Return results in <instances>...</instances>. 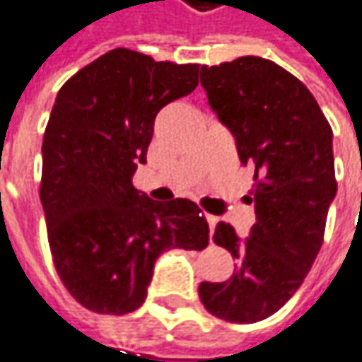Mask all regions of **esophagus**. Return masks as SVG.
I'll use <instances>...</instances> for the list:
<instances>
[{
  "label": "esophagus",
  "mask_w": 362,
  "mask_h": 362,
  "mask_svg": "<svg viewBox=\"0 0 362 362\" xmlns=\"http://www.w3.org/2000/svg\"><path fill=\"white\" fill-rule=\"evenodd\" d=\"M206 220H208L209 232H214V228H216V224H218V218H216V216H211V214H206Z\"/></svg>",
  "instance_id": "1"
}]
</instances>
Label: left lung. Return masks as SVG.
Masks as SVG:
<instances>
[{"mask_svg":"<svg viewBox=\"0 0 362 362\" xmlns=\"http://www.w3.org/2000/svg\"><path fill=\"white\" fill-rule=\"evenodd\" d=\"M211 110L236 138L240 165L255 171L248 204L257 222L238 238L220 222L214 243L236 259L222 283L204 281L211 316L252 324L287 303L316 261L336 195L332 128L310 89L277 63L240 57L202 66Z\"/></svg>","mask_w":362,"mask_h":362,"instance_id":"8db88e82","label":"left lung"}]
</instances>
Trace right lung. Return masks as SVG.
<instances>
[{"mask_svg": "<svg viewBox=\"0 0 362 362\" xmlns=\"http://www.w3.org/2000/svg\"><path fill=\"white\" fill-rule=\"evenodd\" d=\"M197 73L199 64L114 48L77 71L54 100L40 181L48 244L66 291L95 314L140 308L160 252L208 246V220L193 202L160 204L132 185L156 114L191 93Z\"/></svg>", "mask_w": 362, "mask_h": 362, "instance_id": "obj_1", "label": "right lung"}]
</instances>
